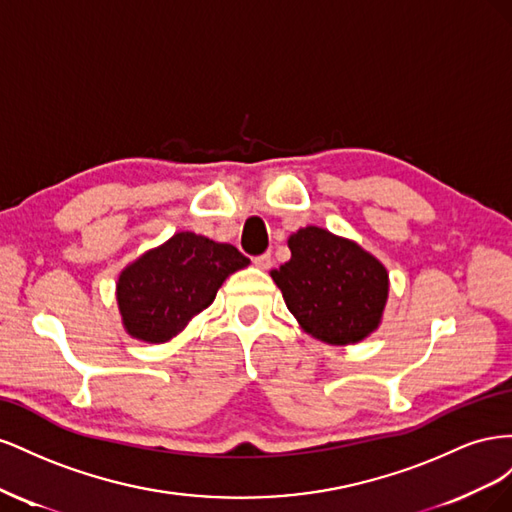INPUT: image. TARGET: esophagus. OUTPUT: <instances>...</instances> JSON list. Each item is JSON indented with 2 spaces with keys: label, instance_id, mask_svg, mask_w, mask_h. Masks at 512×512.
<instances>
[{
  "label": "esophagus",
  "instance_id": "34e87169",
  "mask_svg": "<svg viewBox=\"0 0 512 512\" xmlns=\"http://www.w3.org/2000/svg\"><path fill=\"white\" fill-rule=\"evenodd\" d=\"M254 265H256L258 269H271L273 258H271V254H260V256L254 258Z\"/></svg>",
  "mask_w": 512,
  "mask_h": 512
}]
</instances>
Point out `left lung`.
Segmentation results:
<instances>
[{"instance_id": "1", "label": "left lung", "mask_w": 512, "mask_h": 512, "mask_svg": "<svg viewBox=\"0 0 512 512\" xmlns=\"http://www.w3.org/2000/svg\"><path fill=\"white\" fill-rule=\"evenodd\" d=\"M290 260L271 271L290 314L320 342L348 346L378 329L389 273L361 245L305 226L288 239Z\"/></svg>"}]
</instances>
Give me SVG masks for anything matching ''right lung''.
Returning a JSON list of instances; mask_svg holds the SVG:
<instances>
[{"label":"right lung","instance_id":"right-lung-1","mask_svg":"<svg viewBox=\"0 0 512 512\" xmlns=\"http://www.w3.org/2000/svg\"><path fill=\"white\" fill-rule=\"evenodd\" d=\"M250 265L235 245L177 232L121 271L117 305L128 335L164 344L207 309L230 273Z\"/></svg>","mask_w":512,"mask_h":512}]
</instances>
